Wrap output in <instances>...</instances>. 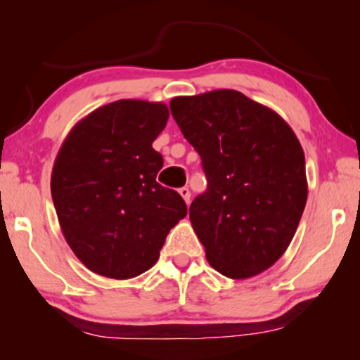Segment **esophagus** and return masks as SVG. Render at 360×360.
<instances>
[{"label": "esophagus", "instance_id": "1", "mask_svg": "<svg viewBox=\"0 0 360 360\" xmlns=\"http://www.w3.org/2000/svg\"><path fill=\"white\" fill-rule=\"evenodd\" d=\"M179 193L181 195V198L185 200V203L188 205V203H190V198H191V193H190V190L186 188V186H181V188L179 190Z\"/></svg>", "mask_w": 360, "mask_h": 360}]
</instances>
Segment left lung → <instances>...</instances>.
<instances>
[{"mask_svg":"<svg viewBox=\"0 0 360 360\" xmlns=\"http://www.w3.org/2000/svg\"><path fill=\"white\" fill-rule=\"evenodd\" d=\"M170 111L208 180L190 221L210 265L236 280L272 267L308 198L304 154L292 127L236 90L176 96Z\"/></svg>","mask_w":360,"mask_h":360,"instance_id":"left-lung-1","label":"left lung"}]
</instances>
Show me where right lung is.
Instances as JSON below:
<instances>
[{
	"label": "right lung",
	"instance_id": "obj_1",
	"mask_svg": "<svg viewBox=\"0 0 360 360\" xmlns=\"http://www.w3.org/2000/svg\"><path fill=\"white\" fill-rule=\"evenodd\" d=\"M167 120L164 103L120 100L83 117L58 150L53 206L68 245L91 272L117 280L144 274L186 216L184 198L155 180L164 159L152 142Z\"/></svg>",
	"mask_w": 360,
	"mask_h": 360
}]
</instances>
